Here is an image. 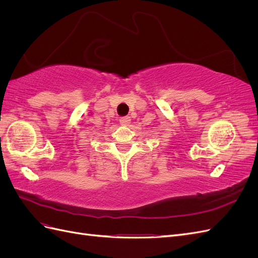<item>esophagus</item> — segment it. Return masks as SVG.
Here are the masks:
<instances>
[{"label":"esophagus","instance_id":"1","mask_svg":"<svg viewBox=\"0 0 258 258\" xmlns=\"http://www.w3.org/2000/svg\"><path fill=\"white\" fill-rule=\"evenodd\" d=\"M119 122H120V124H122V126H128V124L130 123V116L121 117V118L119 119Z\"/></svg>","mask_w":258,"mask_h":258}]
</instances>
